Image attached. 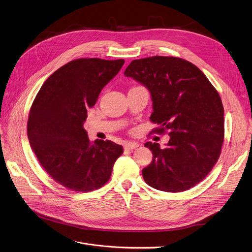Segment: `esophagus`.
<instances>
[{
	"label": "esophagus",
	"mask_w": 252,
	"mask_h": 252,
	"mask_svg": "<svg viewBox=\"0 0 252 252\" xmlns=\"http://www.w3.org/2000/svg\"><path fill=\"white\" fill-rule=\"evenodd\" d=\"M139 147V143L137 142H127L126 145H125V149L126 150H133Z\"/></svg>",
	"instance_id": "esophagus-1"
}]
</instances>
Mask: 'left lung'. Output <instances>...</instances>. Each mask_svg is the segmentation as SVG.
<instances>
[{"label":"left lung","instance_id":"8db88e82","mask_svg":"<svg viewBox=\"0 0 252 252\" xmlns=\"http://www.w3.org/2000/svg\"><path fill=\"white\" fill-rule=\"evenodd\" d=\"M150 91L155 132L169 131L164 149L145 147L153 159L142 170L147 184L158 190L180 192L202 181L213 169L224 141V107L211 82L193 63L174 57L133 60L125 71Z\"/></svg>","mask_w":252,"mask_h":252}]
</instances>
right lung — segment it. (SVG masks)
Listing matches in <instances>:
<instances>
[{
	"mask_svg": "<svg viewBox=\"0 0 252 252\" xmlns=\"http://www.w3.org/2000/svg\"><path fill=\"white\" fill-rule=\"evenodd\" d=\"M124 60L78 59L61 66L41 86L30 108L27 135L47 174L61 186L87 192L109 180L124 148L89 141L83 127L87 109L124 65Z\"/></svg>",
	"mask_w": 252,
	"mask_h": 252,
	"instance_id": "add662e5",
	"label": "right lung"
}]
</instances>
